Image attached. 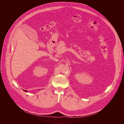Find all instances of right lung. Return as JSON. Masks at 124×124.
I'll list each match as a JSON object with an SVG mask.
<instances>
[{"mask_svg":"<svg viewBox=\"0 0 124 124\" xmlns=\"http://www.w3.org/2000/svg\"><path fill=\"white\" fill-rule=\"evenodd\" d=\"M24 92H27V91H26V90H24Z\"/></svg>","mask_w":124,"mask_h":124,"instance_id":"1","label":"right lung"}]
</instances>
